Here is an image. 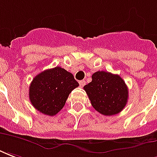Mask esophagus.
<instances>
[{"label": "esophagus", "mask_w": 157, "mask_h": 157, "mask_svg": "<svg viewBox=\"0 0 157 157\" xmlns=\"http://www.w3.org/2000/svg\"><path fill=\"white\" fill-rule=\"evenodd\" d=\"M85 84H86V83H85V81L84 80L79 81V85H80L81 87H84V85H85Z\"/></svg>", "instance_id": "1"}]
</instances>
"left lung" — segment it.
<instances>
[{
  "mask_svg": "<svg viewBox=\"0 0 157 157\" xmlns=\"http://www.w3.org/2000/svg\"><path fill=\"white\" fill-rule=\"evenodd\" d=\"M84 89L92 106L105 116L119 113L128 102V87L117 74L98 71L92 75V81Z\"/></svg>",
  "mask_w": 157,
  "mask_h": 157,
  "instance_id": "obj_1",
  "label": "left lung"
}]
</instances>
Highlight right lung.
I'll return each instance as SVG.
<instances>
[{
    "label": "right lung",
    "instance_id": "add662e5",
    "mask_svg": "<svg viewBox=\"0 0 157 157\" xmlns=\"http://www.w3.org/2000/svg\"><path fill=\"white\" fill-rule=\"evenodd\" d=\"M78 85L72 73L56 67L34 77L29 86V100L40 112L55 116L63 108L72 90Z\"/></svg>",
    "mask_w": 157,
    "mask_h": 157
}]
</instances>
